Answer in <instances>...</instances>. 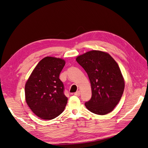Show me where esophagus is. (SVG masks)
I'll return each mask as SVG.
<instances>
[{"mask_svg": "<svg viewBox=\"0 0 148 148\" xmlns=\"http://www.w3.org/2000/svg\"><path fill=\"white\" fill-rule=\"evenodd\" d=\"M74 95L77 96H79V95H80V91H77L76 92H75L74 93Z\"/></svg>", "mask_w": 148, "mask_h": 148, "instance_id": "34e87169", "label": "esophagus"}]
</instances>
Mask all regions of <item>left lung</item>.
I'll return each instance as SVG.
<instances>
[{"label":"left lung","instance_id":"obj_1","mask_svg":"<svg viewBox=\"0 0 148 148\" xmlns=\"http://www.w3.org/2000/svg\"><path fill=\"white\" fill-rule=\"evenodd\" d=\"M90 81L92 96L85 103L91 112L106 115L112 111L123 95L125 80L119 66L109 53L88 51L76 58Z\"/></svg>","mask_w":148,"mask_h":148}]
</instances>
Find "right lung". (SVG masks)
I'll return each mask as SVG.
<instances>
[{
	"label": "right lung",
	"instance_id": "right-lung-1",
	"mask_svg": "<svg viewBox=\"0 0 148 148\" xmlns=\"http://www.w3.org/2000/svg\"><path fill=\"white\" fill-rule=\"evenodd\" d=\"M65 64V60L46 57L35 66L26 81L25 100L30 109L38 117L51 120L64 110L67 98L59 75Z\"/></svg>",
	"mask_w": 148,
	"mask_h": 148
}]
</instances>
